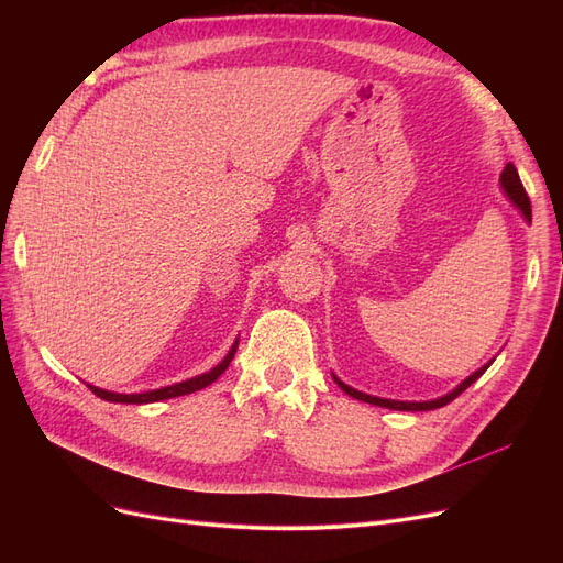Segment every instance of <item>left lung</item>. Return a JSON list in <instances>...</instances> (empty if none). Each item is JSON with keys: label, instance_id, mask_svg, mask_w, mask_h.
<instances>
[{"label": "left lung", "instance_id": "8db88e82", "mask_svg": "<svg viewBox=\"0 0 563 563\" xmlns=\"http://www.w3.org/2000/svg\"><path fill=\"white\" fill-rule=\"evenodd\" d=\"M500 185H503L505 195L509 197V201H512L515 207L521 211V216L528 220V223H531V199H528V195H526V190H523V185H521V180H519V174H517L515 164H507V166H505V172L500 174ZM488 366H490V362H488L486 366H482L479 371H474L470 378H465L453 391H449V395L439 397V399H432V401H395V399H380V397L364 395V391L345 385L343 380L335 378V376H333V380L338 383L340 389L345 391V395H350V397H354V399H360V401H366V404H373V406L391 408V411H432V408L446 406V404H451L457 395H463V391H465L474 380H479V378L484 376V371H486Z\"/></svg>", "mask_w": 563, "mask_h": 563}]
</instances>
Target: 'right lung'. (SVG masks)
I'll use <instances>...</instances> for the list:
<instances>
[{"mask_svg":"<svg viewBox=\"0 0 563 563\" xmlns=\"http://www.w3.org/2000/svg\"><path fill=\"white\" fill-rule=\"evenodd\" d=\"M236 343H240V340H234V345L230 347V352H228V356H225L223 362H220L218 366H213L211 371L201 373V376L190 378V380H183V383L159 387V389H152V391H141V395H119V391H108V389H100V387H93V385H89V389L93 391L96 397L106 399V401H114V404H152V401H164V399H174V397H183V395H192V391L209 387L216 378L223 376L225 368L232 362L234 352H236Z\"/></svg>","mask_w":563,"mask_h":563,"instance_id":"right-lung-1","label":"right lung"}]
</instances>
